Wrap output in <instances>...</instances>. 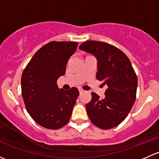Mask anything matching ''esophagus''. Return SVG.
<instances>
[{"instance_id": "34e87169", "label": "esophagus", "mask_w": 159, "mask_h": 159, "mask_svg": "<svg viewBox=\"0 0 159 159\" xmlns=\"http://www.w3.org/2000/svg\"><path fill=\"white\" fill-rule=\"evenodd\" d=\"M78 91H79V92H80V93H82V92H84V90L81 89V88H78Z\"/></svg>"}]
</instances>
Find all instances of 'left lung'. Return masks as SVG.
<instances>
[{"mask_svg": "<svg viewBox=\"0 0 159 159\" xmlns=\"http://www.w3.org/2000/svg\"><path fill=\"white\" fill-rule=\"evenodd\" d=\"M79 49L97 57L96 78L108 86L102 99L91 93L86 109L93 125L102 129H110L121 124L131 111L136 98L138 78L125 54L106 42L88 41Z\"/></svg>", "mask_w": 159, "mask_h": 159, "instance_id": "8db88e82", "label": "left lung"}]
</instances>
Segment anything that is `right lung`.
I'll list each match as a JSON object with an SVG mask.
<instances>
[{
  "label": "right lung",
  "mask_w": 159,
  "mask_h": 159,
  "mask_svg": "<svg viewBox=\"0 0 159 159\" xmlns=\"http://www.w3.org/2000/svg\"><path fill=\"white\" fill-rule=\"evenodd\" d=\"M75 41H51L38 50L21 75V94L34 121L48 129H59L69 121L79 95L77 88L59 89L57 80L64 75Z\"/></svg>",
  "instance_id": "obj_1"
}]
</instances>
